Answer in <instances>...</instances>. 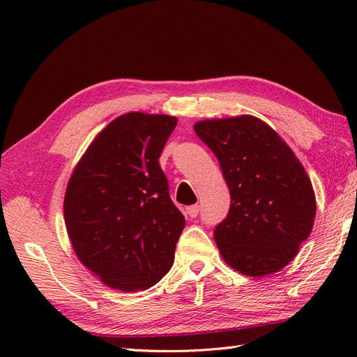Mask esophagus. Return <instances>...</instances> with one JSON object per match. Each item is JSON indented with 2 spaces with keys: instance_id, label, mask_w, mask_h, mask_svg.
<instances>
[{
  "instance_id": "obj_1",
  "label": "esophagus",
  "mask_w": 357,
  "mask_h": 357,
  "mask_svg": "<svg viewBox=\"0 0 357 357\" xmlns=\"http://www.w3.org/2000/svg\"><path fill=\"white\" fill-rule=\"evenodd\" d=\"M186 214L189 215L190 219H195L197 215L199 214V205L195 204V205H189V207H186Z\"/></svg>"
}]
</instances>
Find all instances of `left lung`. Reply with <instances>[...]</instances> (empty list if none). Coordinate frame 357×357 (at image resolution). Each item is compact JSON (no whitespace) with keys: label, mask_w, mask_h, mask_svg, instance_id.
Here are the masks:
<instances>
[{"label":"left lung","mask_w":357,"mask_h":357,"mask_svg":"<svg viewBox=\"0 0 357 357\" xmlns=\"http://www.w3.org/2000/svg\"><path fill=\"white\" fill-rule=\"evenodd\" d=\"M219 159L231 207L215 226L223 261L250 277L280 271L312 229L316 197L299 159L255 116L210 119L193 126Z\"/></svg>","instance_id":"left-lung-1"}]
</instances>
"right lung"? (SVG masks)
<instances>
[{
  "mask_svg": "<svg viewBox=\"0 0 357 357\" xmlns=\"http://www.w3.org/2000/svg\"><path fill=\"white\" fill-rule=\"evenodd\" d=\"M177 117L132 112L96 135L75 165L63 218L79 261L122 291L155 286L174 264L185 218L159 156Z\"/></svg>",
  "mask_w": 357,
  "mask_h": 357,
  "instance_id": "right-lung-1",
  "label": "right lung"
}]
</instances>
